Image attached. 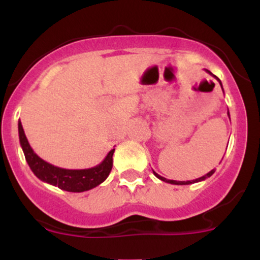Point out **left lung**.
I'll use <instances>...</instances> for the list:
<instances>
[{
	"instance_id": "obj_1",
	"label": "left lung",
	"mask_w": 260,
	"mask_h": 260,
	"mask_svg": "<svg viewBox=\"0 0 260 260\" xmlns=\"http://www.w3.org/2000/svg\"><path fill=\"white\" fill-rule=\"evenodd\" d=\"M205 71H207V72H208L209 74H211V76H213V77H214V78H216V79H217V82H219V83H220V85H221V89H222V84H221V80H220L219 78H217V77H216V76H214V74H213V73H211V72H210V71H208V70H205ZM222 91H223V89H222ZM228 113H229V112H228ZM229 117H230V113H229ZM153 172H154V175H155V176H156V177H157V178H159V180H161V181H164V182H168V183H171V184H192V183H196V182H201V181H204V180H207V178H208V177H210V176H211V175H213V174H214V172H215V171H214V170H211V171H210V172H208V174H207V175H204V176H203V177L196 178V180H192V181H174V180H168V178H165V177H162V176L157 175V174H156V172H155V171H153Z\"/></svg>"
}]
</instances>
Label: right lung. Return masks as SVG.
Instances as JSON below:
<instances>
[{
  "mask_svg": "<svg viewBox=\"0 0 260 260\" xmlns=\"http://www.w3.org/2000/svg\"><path fill=\"white\" fill-rule=\"evenodd\" d=\"M18 133H19L20 147L23 149L29 168L39 180L45 182V183L52 184V186L58 187L59 189L67 190V192H85V190L92 189V188L103 183L111 172L112 155L115 153V149L110 150L105 159L94 168L68 170L57 168L52 164L46 162L34 153L28 139H26L20 121L18 123Z\"/></svg>",
  "mask_w": 260,
  "mask_h": 260,
  "instance_id": "obj_1",
  "label": "right lung"
}]
</instances>
